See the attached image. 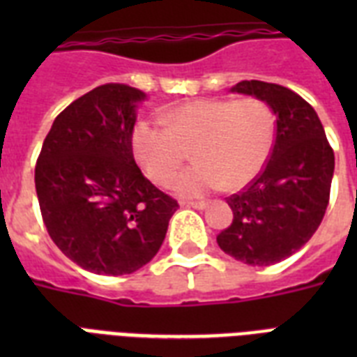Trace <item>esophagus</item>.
Returning <instances> with one entry per match:
<instances>
[{
  "label": "esophagus",
  "instance_id": "34e87169",
  "mask_svg": "<svg viewBox=\"0 0 357 357\" xmlns=\"http://www.w3.org/2000/svg\"><path fill=\"white\" fill-rule=\"evenodd\" d=\"M183 207H192V209H206L207 204L206 202H181Z\"/></svg>",
  "mask_w": 357,
  "mask_h": 357
}]
</instances>
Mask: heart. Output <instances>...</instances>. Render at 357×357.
<instances>
[{"instance_id":"b5f03b06","label":"heart","mask_w":357,"mask_h":357,"mask_svg":"<svg viewBox=\"0 0 357 357\" xmlns=\"http://www.w3.org/2000/svg\"><path fill=\"white\" fill-rule=\"evenodd\" d=\"M162 122L135 126L133 155L153 183L168 187L192 148L196 165L174 183L183 196L246 187L265 168L276 139V114L261 98L190 100L168 109Z\"/></svg>"}]
</instances>
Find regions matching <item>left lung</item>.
Masks as SVG:
<instances>
[{
  "label": "left lung",
  "mask_w": 357,
  "mask_h": 357,
  "mask_svg": "<svg viewBox=\"0 0 357 357\" xmlns=\"http://www.w3.org/2000/svg\"><path fill=\"white\" fill-rule=\"evenodd\" d=\"M231 91L271 105L276 139L259 176L228 198L234 220L217 243L246 265L268 266L298 252L321 226L335 157L315 109L296 92L255 79Z\"/></svg>",
  "instance_id": "left-lung-1"
}]
</instances>
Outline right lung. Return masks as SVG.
<instances>
[{
    "mask_svg": "<svg viewBox=\"0 0 357 357\" xmlns=\"http://www.w3.org/2000/svg\"><path fill=\"white\" fill-rule=\"evenodd\" d=\"M140 100L144 92L123 83L96 86L55 119L36 159L47 234L94 274H131L153 259L179 207L135 162L131 135Z\"/></svg>",
    "mask_w": 357,
    "mask_h": 357,
    "instance_id": "1",
    "label": "right lung"
}]
</instances>
